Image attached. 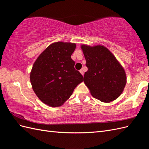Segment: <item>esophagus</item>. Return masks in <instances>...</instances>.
Here are the masks:
<instances>
[{
    "label": "esophagus",
    "mask_w": 149,
    "mask_h": 149,
    "mask_svg": "<svg viewBox=\"0 0 149 149\" xmlns=\"http://www.w3.org/2000/svg\"><path fill=\"white\" fill-rule=\"evenodd\" d=\"M79 72H80V73H81V74L82 75H83L84 74V71H83V70H79Z\"/></svg>",
    "instance_id": "34e87169"
}]
</instances>
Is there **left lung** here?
Instances as JSON below:
<instances>
[{
  "label": "left lung",
  "mask_w": 149,
  "mask_h": 149,
  "mask_svg": "<svg viewBox=\"0 0 149 149\" xmlns=\"http://www.w3.org/2000/svg\"><path fill=\"white\" fill-rule=\"evenodd\" d=\"M81 49L88 68L84 75V82L91 95L104 102L116 100L126 84L123 68L105 47H92L83 45Z\"/></svg>",
  "instance_id": "8db88e82"
}]
</instances>
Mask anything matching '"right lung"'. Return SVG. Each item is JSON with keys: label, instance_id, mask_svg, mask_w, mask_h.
<instances>
[{"label": "right lung", "instance_id": "1", "mask_svg": "<svg viewBox=\"0 0 149 149\" xmlns=\"http://www.w3.org/2000/svg\"><path fill=\"white\" fill-rule=\"evenodd\" d=\"M75 48V43H54L34 63L30 73L32 88L40 100L49 106H61L83 81L71 58Z\"/></svg>", "mask_w": 149, "mask_h": 149}]
</instances>
